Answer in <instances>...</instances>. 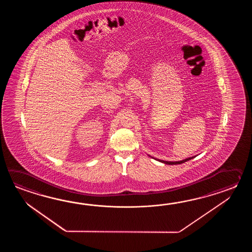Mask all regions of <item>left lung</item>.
Listing matches in <instances>:
<instances>
[{
    "instance_id": "1",
    "label": "left lung",
    "mask_w": 252,
    "mask_h": 252,
    "mask_svg": "<svg viewBox=\"0 0 252 252\" xmlns=\"http://www.w3.org/2000/svg\"><path fill=\"white\" fill-rule=\"evenodd\" d=\"M193 158V157L192 158H186V159H184V160L181 161H176V162H171V161H165V160H159L162 163H165L166 165H177V164H182V163H185V162H187V161L190 160V159H192Z\"/></svg>"
}]
</instances>
